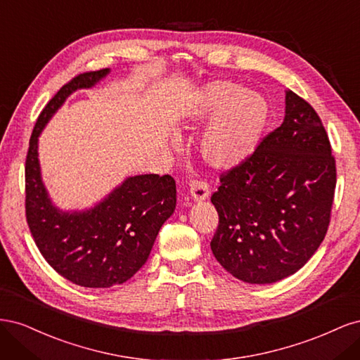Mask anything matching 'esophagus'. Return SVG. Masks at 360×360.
Returning <instances> with one entry per match:
<instances>
[{"label":"esophagus","instance_id":"obj_1","mask_svg":"<svg viewBox=\"0 0 360 360\" xmlns=\"http://www.w3.org/2000/svg\"><path fill=\"white\" fill-rule=\"evenodd\" d=\"M189 192H191V197L195 201H202V200L209 198L210 188H209V184L202 180H192L189 183Z\"/></svg>","mask_w":360,"mask_h":360}]
</instances>
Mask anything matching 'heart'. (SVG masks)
<instances>
[{
	"instance_id": "heart-1",
	"label": "heart",
	"mask_w": 360,
	"mask_h": 360,
	"mask_svg": "<svg viewBox=\"0 0 360 360\" xmlns=\"http://www.w3.org/2000/svg\"><path fill=\"white\" fill-rule=\"evenodd\" d=\"M267 115L263 97L228 81L200 86L184 110L189 124H200L212 117L200 148L204 160L217 169L233 168L246 159L263 132Z\"/></svg>"
}]
</instances>
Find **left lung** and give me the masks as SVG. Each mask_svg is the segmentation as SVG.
<instances>
[{
    "instance_id": "1",
    "label": "left lung",
    "mask_w": 360,
    "mask_h": 360,
    "mask_svg": "<svg viewBox=\"0 0 360 360\" xmlns=\"http://www.w3.org/2000/svg\"><path fill=\"white\" fill-rule=\"evenodd\" d=\"M336 186L329 136L314 108L285 93V118L221 174L212 252L234 278L274 284L302 269L328 233Z\"/></svg>"
}]
</instances>
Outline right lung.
<instances>
[{
  "instance_id": "1",
  "label": "right lung",
  "mask_w": 360,
  "mask_h": 360,
  "mask_svg": "<svg viewBox=\"0 0 360 360\" xmlns=\"http://www.w3.org/2000/svg\"><path fill=\"white\" fill-rule=\"evenodd\" d=\"M108 73L110 69L85 72L61 86L37 118L25 160V214L31 236L58 275L86 288H110L132 278L144 266L177 201L171 176L144 174L126 179L90 210L69 213L52 205L40 176L39 135L73 91L90 89Z\"/></svg>"
}]
</instances>
